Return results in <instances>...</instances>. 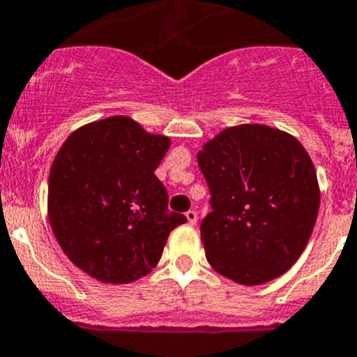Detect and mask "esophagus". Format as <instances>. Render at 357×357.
Here are the masks:
<instances>
[{"mask_svg":"<svg viewBox=\"0 0 357 357\" xmlns=\"http://www.w3.org/2000/svg\"><path fill=\"white\" fill-rule=\"evenodd\" d=\"M197 211H193V209H190L188 213H186V220H188V223L190 225H195L197 223Z\"/></svg>","mask_w":357,"mask_h":357,"instance_id":"1","label":"esophagus"}]
</instances>
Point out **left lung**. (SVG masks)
Wrapping results in <instances>:
<instances>
[{
	"label": "left lung",
	"instance_id": "1",
	"mask_svg": "<svg viewBox=\"0 0 357 357\" xmlns=\"http://www.w3.org/2000/svg\"><path fill=\"white\" fill-rule=\"evenodd\" d=\"M211 193L200 223L214 271L252 286L284 274L309 242L319 211L316 169L293 136L266 126L230 127L199 153Z\"/></svg>",
	"mask_w": 357,
	"mask_h": 357
}]
</instances>
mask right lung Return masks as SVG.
Masks as SVG:
<instances>
[{
    "label": "right lung",
    "mask_w": 357,
    "mask_h": 357,
    "mask_svg": "<svg viewBox=\"0 0 357 357\" xmlns=\"http://www.w3.org/2000/svg\"><path fill=\"white\" fill-rule=\"evenodd\" d=\"M171 141L127 116L75 130L48 176V218L62 251L94 279L127 284L162 258L169 234L186 221L169 211L155 169Z\"/></svg>",
    "instance_id": "right-lung-1"
}]
</instances>
